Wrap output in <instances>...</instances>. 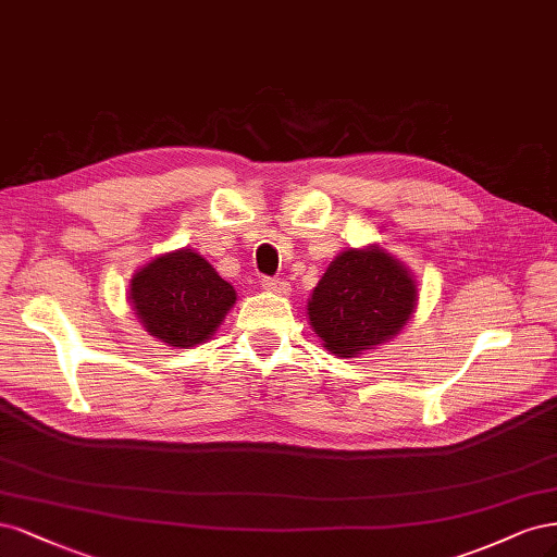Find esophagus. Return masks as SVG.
I'll return each mask as SVG.
<instances>
[{"instance_id":"obj_1","label":"esophagus","mask_w":557,"mask_h":557,"mask_svg":"<svg viewBox=\"0 0 557 557\" xmlns=\"http://www.w3.org/2000/svg\"><path fill=\"white\" fill-rule=\"evenodd\" d=\"M261 286H263L265 292H273V294H280V296H286V294L292 292V284L280 280V277H263Z\"/></svg>"}]
</instances>
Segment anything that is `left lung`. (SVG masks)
<instances>
[{
  "label": "left lung",
  "mask_w": 557,
  "mask_h": 557,
  "mask_svg": "<svg viewBox=\"0 0 557 557\" xmlns=\"http://www.w3.org/2000/svg\"><path fill=\"white\" fill-rule=\"evenodd\" d=\"M417 284L384 249H347L317 284L308 314L331 354L351 358L396 335L414 312Z\"/></svg>",
  "instance_id": "8db88e82"
}]
</instances>
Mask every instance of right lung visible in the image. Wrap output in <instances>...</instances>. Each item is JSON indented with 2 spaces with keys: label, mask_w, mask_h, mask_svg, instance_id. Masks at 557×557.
<instances>
[{
  "label": "right lung",
  "mask_w": 557,
  "mask_h": 557,
  "mask_svg": "<svg viewBox=\"0 0 557 557\" xmlns=\"http://www.w3.org/2000/svg\"><path fill=\"white\" fill-rule=\"evenodd\" d=\"M129 298L150 335L171 347H194L220 326L236 289L201 255L181 249L136 273Z\"/></svg>",
  "instance_id": "1"
}]
</instances>
